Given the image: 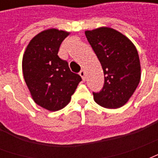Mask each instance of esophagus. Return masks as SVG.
<instances>
[{
  "instance_id": "34e87169",
  "label": "esophagus",
  "mask_w": 158,
  "mask_h": 158,
  "mask_svg": "<svg viewBox=\"0 0 158 158\" xmlns=\"http://www.w3.org/2000/svg\"><path fill=\"white\" fill-rule=\"evenodd\" d=\"M79 75L81 76V78H82V79L84 81L85 80V70H81V71L79 72Z\"/></svg>"
}]
</instances>
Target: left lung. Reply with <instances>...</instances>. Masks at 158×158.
I'll use <instances>...</instances> for the list:
<instances>
[{"mask_svg":"<svg viewBox=\"0 0 158 158\" xmlns=\"http://www.w3.org/2000/svg\"><path fill=\"white\" fill-rule=\"evenodd\" d=\"M85 36L102 67L105 83L93 93L98 105L119 108L128 102L140 80V62L135 45L122 33L109 27L85 30Z\"/></svg>","mask_w":158,"mask_h":158,"instance_id":"1","label":"left lung"}]
</instances>
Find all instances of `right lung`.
Masks as SVG:
<instances>
[{"label":"right lung","instance_id":"add662e5","mask_svg":"<svg viewBox=\"0 0 158 158\" xmlns=\"http://www.w3.org/2000/svg\"><path fill=\"white\" fill-rule=\"evenodd\" d=\"M69 35L65 30L45 29L33 37L23 56V73L31 97L51 112L67 106L82 80L57 55L62 42Z\"/></svg>","mask_w":158,"mask_h":158}]
</instances>
